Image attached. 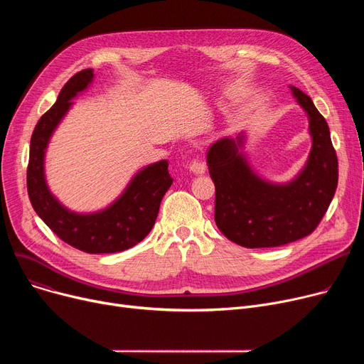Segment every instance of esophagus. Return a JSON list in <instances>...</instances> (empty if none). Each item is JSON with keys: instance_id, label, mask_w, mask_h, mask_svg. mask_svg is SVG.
I'll return each mask as SVG.
<instances>
[{"instance_id": "esophagus-1", "label": "esophagus", "mask_w": 364, "mask_h": 364, "mask_svg": "<svg viewBox=\"0 0 364 364\" xmlns=\"http://www.w3.org/2000/svg\"><path fill=\"white\" fill-rule=\"evenodd\" d=\"M188 168H190V171L195 172V174H203L206 169V165L200 159H195V161H192V164L188 165Z\"/></svg>"}]
</instances>
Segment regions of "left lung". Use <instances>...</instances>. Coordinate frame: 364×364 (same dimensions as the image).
I'll list each match as a JSON object with an SVG mask.
<instances>
[{
    "mask_svg": "<svg viewBox=\"0 0 364 364\" xmlns=\"http://www.w3.org/2000/svg\"><path fill=\"white\" fill-rule=\"evenodd\" d=\"M291 90L309 113L313 137L307 166L294 181L274 186L259 180L239 153L242 137L223 139L208 150L217 227L245 247H274L311 235L338 186V158L329 125L307 94L296 87Z\"/></svg>",
    "mask_w": 364,
    "mask_h": 364,
    "instance_id": "left-lung-1",
    "label": "left lung"
}]
</instances>
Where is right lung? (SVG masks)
Returning a JSON list of instances; mask_svg holds the SVG:
<instances>
[{"mask_svg": "<svg viewBox=\"0 0 364 364\" xmlns=\"http://www.w3.org/2000/svg\"><path fill=\"white\" fill-rule=\"evenodd\" d=\"M92 69L75 73L62 88L57 102L43 114L31 137L26 186L35 213L68 245L87 254L121 252L141 242L159 213L166 190L172 184L168 162L153 164L134 177L124 195L97 214H73L48 192L44 178V151L53 129L70 106V99L87 88Z\"/></svg>", "mask_w": 364, "mask_h": 364, "instance_id": "add662e5", "label": "right lung"}]
</instances>
